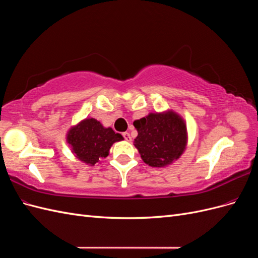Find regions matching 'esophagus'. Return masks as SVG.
<instances>
[{"mask_svg": "<svg viewBox=\"0 0 258 258\" xmlns=\"http://www.w3.org/2000/svg\"><path fill=\"white\" fill-rule=\"evenodd\" d=\"M122 137H123L124 140H126L127 142H130V141H131V137H130V135H129V132H123Z\"/></svg>", "mask_w": 258, "mask_h": 258, "instance_id": "1", "label": "esophagus"}]
</instances>
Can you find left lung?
I'll list each match as a JSON object with an SVG mask.
<instances>
[{
	"mask_svg": "<svg viewBox=\"0 0 258 258\" xmlns=\"http://www.w3.org/2000/svg\"><path fill=\"white\" fill-rule=\"evenodd\" d=\"M138 130L135 146L146 165L160 168L181 156L187 143L185 121L172 111L151 113L135 120Z\"/></svg>",
	"mask_w": 258,
	"mask_h": 258,
	"instance_id": "8db88e82",
	"label": "left lung"
}]
</instances>
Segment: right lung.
<instances>
[{
	"label": "right lung",
	"mask_w": 258,
	"mask_h": 258,
	"mask_svg": "<svg viewBox=\"0 0 258 258\" xmlns=\"http://www.w3.org/2000/svg\"><path fill=\"white\" fill-rule=\"evenodd\" d=\"M123 140L112 128H104L95 118H86L68 132L67 141L81 161L93 166L108 155L113 143Z\"/></svg>",
	"instance_id": "right-lung-1"
}]
</instances>
